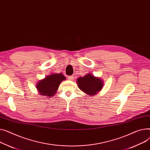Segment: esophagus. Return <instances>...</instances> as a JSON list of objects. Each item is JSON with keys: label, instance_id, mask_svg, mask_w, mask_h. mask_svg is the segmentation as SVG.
I'll use <instances>...</instances> for the list:
<instances>
[{"label": "esophagus", "instance_id": "34e87169", "mask_svg": "<svg viewBox=\"0 0 150 150\" xmlns=\"http://www.w3.org/2000/svg\"><path fill=\"white\" fill-rule=\"evenodd\" d=\"M74 77L73 76H68V79H69V80L72 81V80H74Z\"/></svg>", "mask_w": 150, "mask_h": 150}]
</instances>
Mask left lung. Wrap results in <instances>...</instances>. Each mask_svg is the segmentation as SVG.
<instances>
[{
	"label": "left lung",
	"instance_id": "1",
	"mask_svg": "<svg viewBox=\"0 0 150 150\" xmlns=\"http://www.w3.org/2000/svg\"><path fill=\"white\" fill-rule=\"evenodd\" d=\"M78 88L89 96L97 94L103 87V81L100 78L94 76L91 74H87L84 76L77 79Z\"/></svg>",
	"mask_w": 150,
	"mask_h": 150
}]
</instances>
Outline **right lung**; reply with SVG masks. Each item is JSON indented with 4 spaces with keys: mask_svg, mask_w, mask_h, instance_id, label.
Instances as JSON below:
<instances>
[{
    "mask_svg": "<svg viewBox=\"0 0 150 150\" xmlns=\"http://www.w3.org/2000/svg\"><path fill=\"white\" fill-rule=\"evenodd\" d=\"M65 79L66 77L62 74H52L40 80L36 88L40 95L52 97L57 93L62 81Z\"/></svg>",
    "mask_w": 150,
    "mask_h": 150,
    "instance_id": "1",
    "label": "right lung"
}]
</instances>
